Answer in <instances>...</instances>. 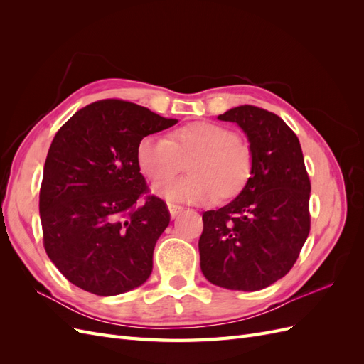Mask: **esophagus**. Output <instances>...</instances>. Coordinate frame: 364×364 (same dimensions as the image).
Returning a JSON list of instances; mask_svg holds the SVG:
<instances>
[{
  "label": "esophagus",
  "instance_id": "34e87169",
  "mask_svg": "<svg viewBox=\"0 0 364 364\" xmlns=\"http://www.w3.org/2000/svg\"><path fill=\"white\" fill-rule=\"evenodd\" d=\"M168 211H170V215L174 218L176 215H179V214L183 211V206L174 205V203H168Z\"/></svg>",
  "mask_w": 364,
  "mask_h": 364
}]
</instances>
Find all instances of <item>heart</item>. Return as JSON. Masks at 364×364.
Wrapping results in <instances>:
<instances>
[{
    "label": "heart",
    "instance_id": "heart-1",
    "mask_svg": "<svg viewBox=\"0 0 364 364\" xmlns=\"http://www.w3.org/2000/svg\"><path fill=\"white\" fill-rule=\"evenodd\" d=\"M190 176L159 183L155 191L168 202L205 205L232 199L246 188L252 176V151L232 130L214 123L196 121L174 129L168 139L142 138L136 146V162L153 182L168 179L190 159Z\"/></svg>",
    "mask_w": 364,
    "mask_h": 364
}]
</instances>
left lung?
I'll use <instances>...</instances> for the list:
<instances>
[{
    "mask_svg": "<svg viewBox=\"0 0 364 364\" xmlns=\"http://www.w3.org/2000/svg\"><path fill=\"white\" fill-rule=\"evenodd\" d=\"M250 142L252 176L237 199L202 215L200 269L218 287L266 289L285 277L310 234L311 183L294 132L277 114L252 105L229 109Z\"/></svg>",
    "mask_w": 364,
    "mask_h": 364,
    "instance_id": "left-lung-1",
    "label": "left lung"
}]
</instances>
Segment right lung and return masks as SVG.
I'll use <instances>...</instances> for the list:
<instances>
[{"label": "right lung", "mask_w": 364, "mask_h": 364, "mask_svg": "<svg viewBox=\"0 0 364 364\" xmlns=\"http://www.w3.org/2000/svg\"><path fill=\"white\" fill-rule=\"evenodd\" d=\"M176 123L106 98L82 107L58 130L39 191L42 241L54 266L77 287L115 296L149 279L170 211L149 193L136 146Z\"/></svg>", "instance_id": "right-lung-1"}]
</instances>
